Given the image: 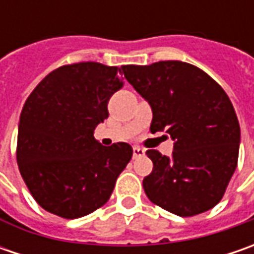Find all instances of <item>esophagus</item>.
Returning <instances> with one entry per match:
<instances>
[{
  "mask_svg": "<svg viewBox=\"0 0 254 254\" xmlns=\"http://www.w3.org/2000/svg\"><path fill=\"white\" fill-rule=\"evenodd\" d=\"M145 155V150H142L140 147H134L132 148V158H140Z\"/></svg>",
  "mask_w": 254,
  "mask_h": 254,
  "instance_id": "1",
  "label": "esophagus"
}]
</instances>
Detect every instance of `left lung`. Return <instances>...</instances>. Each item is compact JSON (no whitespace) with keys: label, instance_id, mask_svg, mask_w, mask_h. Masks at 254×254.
<instances>
[{"label":"left lung","instance_id":"8db88e82","mask_svg":"<svg viewBox=\"0 0 254 254\" xmlns=\"http://www.w3.org/2000/svg\"><path fill=\"white\" fill-rule=\"evenodd\" d=\"M122 69L151 107V132H168L174 141L171 157L147 151L154 168L142 181L145 195L178 216L212 209L239 157V122L228 94L209 74L180 61Z\"/></svg>","mask_w":254,"mask_h":254}]
</instances>
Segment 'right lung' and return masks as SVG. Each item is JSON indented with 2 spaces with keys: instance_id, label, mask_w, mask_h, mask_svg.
Wrapping results in <instances>:
<instances>
[{
  "instance_id": "obj_1",
  "label": "right lung",
  "mask_w": 254,
  "mask_h": 254,
  "mask_svg": "<svg viewBox=\"0 0 254 254\" xmlns=\"http://www.w3.org/2000/svg\"><path fill=\"white\" fill-rule=\"evenodd\" d=\"M122 69L97 62L61 66L29 94L18 124L16 162L34 199L64 219L103 206L132 157L127 142L94 138Z\"/></svg>"
}]
</instances>
